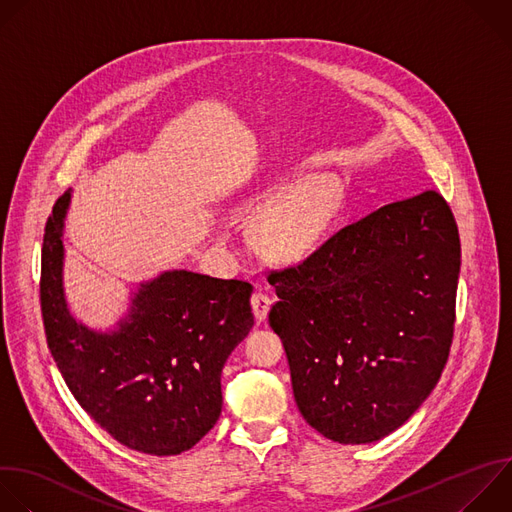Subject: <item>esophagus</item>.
Masks as SVG:
<instances>
[{"label":"esophagus","instance_id":"1","mask_svg":"<svg viewBox=\"0 0 512 512\" xmlns=\"http://www.w3.org/2000/svg\"><path fill=\"white\" fill-rule=\"evenodd\" d=\"M271 297L267 295V293H263V291H257V293H253V297H251V307H253V311H255V317H257V321H263L265 317H267V313H269V309H271Z\"/></svg>","mask_w":512,"mask_h":512}]
</instances>
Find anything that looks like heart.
Listing matches in <instances>:
<instances>
[{
	"label": "heart",
	"instance_id": "obj_1",
	"mask_svg": "<svg viewBox=\"0 0 512 512\" xmlns=\"http://www.w3.org/2000/svg\"><path fill=\"white\" fill-rule=\"evenodd\" d=\"M344 201L342 183L331 177L307 179L287 193L275 191L251 223V245L269 261H299L323 241Z\"/></svg>",
	"mask_w": 512,
	"mask_h": 512
}]
</instances>
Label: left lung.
Instances as JSON below:
<instances>
[{
    "mask_svg": "<svg viewBox=\"0 0 512 512\" xmlns=\"http://www.w3.org/2000/svg\"><path fill=\"white\" fill-rule=\"evenodd\" d=\"M460 239L436 191L390 203L337 231L301 265L273 271L297 408L339 444L398 430L446 366Z\"/></svg>",
    "mask_w": 512,
    "mask_h": 512,
    "instance_id": "left-lung-1",
    "label": "left lung"
}]
</instances>
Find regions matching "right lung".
I'll return each mask as SVG.
<instances>
[{
    "label": "right lung",
    "instance_id": "add662e5",
    "mask_svg": "<svg viewBox=\"0 0 512 512\" xmlns=\"http://www.w3.org/2000/svg\"><path fill=\"white\" fill-rule=\"evenodd\" d=\"M70 201L72 191L56 201L42 247L40 301L54 362L78 404L114 440L152 456L181 454L221 416V372L253 327V287L162 271L138 283L112 329H92L64 293Z\"/></svg>",
    "mask_w": 512,
    "mask_h": 512
}]
</instances>
